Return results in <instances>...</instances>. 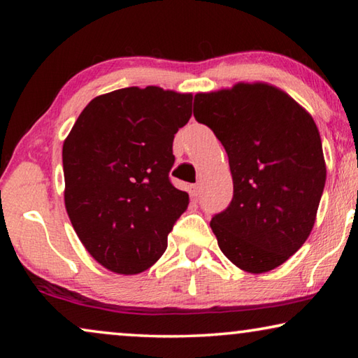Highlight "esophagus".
I'll list each match as a JSON object with an SVG mask.
<instances>
[{"mask_svg":"<svg viewBox=\"0 0 358 358\" xmlns=\"http://www.w3.org/2000/svg\"><path fill=\"white\" fill-rule=\"evenodd\" d=\"M189 194L192 199H199L201 197V185L196 183V185H191L189 186Z\"/></svg>","mask_w":358,"mask_h":358,"instance_id":"obj_1","label":"esophagus"}]
</instances>
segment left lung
<instances>
[{
	"label": "left lung",
	"mask_w": 358,
	"mask_h": 358,
	"mask_svg": "<svg viewBox=\"0 0 358 358\" xmlns=\"http://www.w3.org/2000/svg\"><path fill=\"white\" fill-rule=\"evenodd\" d=\"M194 117L222 143L234 199L210 227L220 250L248 273H265L310 237L327 167L310 113L273 85L235 83L194 96Z\"/></svg>",
	"instance_id": "left-lung-1"
}]
</instances>
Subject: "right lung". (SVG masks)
I'll use <instances>...</instances> for the list:
<instances>
[{
    "instance_id": "add662e5",
    "label": "right lung",
    "mask_w": 358,
    "mask_h": 358,
    "mask_svg": "<svg viewBox=\"0 0 358 358\" xmlns=\"http://www.w3.org/2000/svg\"><path fill=\"white\" fill-rule=\"evenodd\" d=\"M191 93L129 87L94 98L63 143L64 205L92 257L120 275L150 268L189 196L169 180Z\"/></svg>"
}]
</instances>
